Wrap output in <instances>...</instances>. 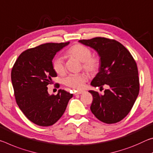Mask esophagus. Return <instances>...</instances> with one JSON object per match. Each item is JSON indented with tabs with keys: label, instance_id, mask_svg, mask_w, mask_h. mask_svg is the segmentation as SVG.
Returning <instances> with one entry per match:
<instances>
[{
	"label": "esophagus",
	"instance_id": "34e87169",
	"mask_svg": "<svg viewBox=\"0 0 153 153\" xmlns=\"http://www.w3.org/2000/svg\"><path fill=\"white\" fill-rule=\"evenodd\" d=\"M84 93V91H76L75 92V95H80V94H83Z\"/></svg>",
	"mask_w": 153,
	"mask_h": 153
}]
</instances>
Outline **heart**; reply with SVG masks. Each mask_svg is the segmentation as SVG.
I'll return each instance as SVG.
<instances>
[{
	"instance_id": "1",
	"label": "heart",
	"mask_w": 153,
	"mask_h": 153,
	"mask_svg": "<svg viewBox=\"0 0 153 153\" xmlns=\"http://www.w3.org/2000/svg\"><path fill=\"white\" fill-rule=\"evenodd\" d=\"M66 56L78 59L82 62V67L90 73H96L98 71L101 65L99 56H91V51L89 47L81 44H76L72 46L66 52ZM53 68L57 74L64 75L66 72V67L63 59L57 57L53 62ZM88 80L86 74L70 75L64 79V84L72 89L81 90Z\"/></svg>"
}]
</instances>
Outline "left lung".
<instances>
[{
  "label": "left lung",
  "instance_id": "8db88e82",
  "mask_svg": "<svg viewBox=\"0 0 153 153\" xmlns=\"http://www.w3.org/2000/svg\"><path fill=\"white\" fill-rule=\"evenodd\" d=\"M94 49L101 60L99 72L91 81L94 87L105 89L103 95L90 90L93 101L90 109L97 119L112 124L123 119L131 111L139 94L136 62L119 42L104 37L79 41Z\"/></svg>",
  "mask_w": 153,
  "mask_h": 153
}]
</instances>
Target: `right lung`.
<instances>
[{
    "instance_id": "right-lung-1",
    "label": "right lung",
    "mask_w": 153,
    "mask_h": 153,
    "mask_svg": "<svg viewBox=\"0 0 153 153\" xmlns=\"http://www.w3.org/2000/svg\"><path fill=\"white\" fill-rule=\"evenodd\" d=\"M68 44L51 42L27 49L19 55L12 68L11 81L17 104L25 116L37 126L56 123L73 96L64 89L51 96L47 91L51 79L57 76L52 60L57 52Z\"/></svg>"
}]
</instances>
